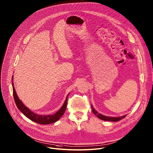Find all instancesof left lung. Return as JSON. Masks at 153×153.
Here are the masks:
<instances>
[{"label": "left lung", "mask_w": 153, "mask_h": 153, "mask_svg": "<svg viewBox=\"0 0 153 153\" xmlns=\"http://www.w3.org/2000/svg\"><path fill=\"white\" fill-rule=\"evenodd\" d=\"M91 109H92V112L94 113V114L95 115H96L99 119L103 120H106V121H112V122H116V121H119L120 120V119L124 118L126 115H124L123 116H121V117H108V116H103L102 114H101L100 113H98V112L94 108L93 106L91 105Z\"/></svg>", "instance_id": "1"}]
</instances>
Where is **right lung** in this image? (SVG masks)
I'll list each match as a JSON object with an SVG mask.
<instances>
[{"label": "right lung", "instance_id": "1", "mask_svg": "<svg viewBox=\"0 0 153 153\" xmlns=\"http://www.w3.org/2000/svg\"><path fill=\"white\" fill-rule=\"evenodd\" d=\"M13 77L12 76V87H13V97L14 100L15 101L16 105L17 108H18L19 110L25 116H26L28 119H30L31 120L35 122L36 123L40 124H50L55 123V122H56L58 120L60 117L63 116L64 113L65 112L66 106H67V100H68V97L69 94L67 95L66 100L65 101V103L62 107L56 113L52 114V115H39L36 113H34V112L30 111L29 108H27L23 103L22 101L20 100L17 96L16 92L15 91L13 83Z\"/></svg>", "mask_w": 153, "mask_h": 153}]
</instances>
